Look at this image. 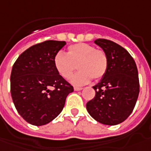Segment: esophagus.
I'll use <instances>...</instances> for the list:
<instances>
[{
  "instance_id": "obj_1",
  "label": "esophagus",
  "mask_w": 151,
  "mask_h": 151,
  "mask_svg": "<svg viewBox=\"0 0 151 151\" xmlns=\"http://www.w3.org/2000/svg\"><path fill=\"white\" fill-rule=\"evenodd\" d=\"M74 89H75V90H76V91H78V90H81V89H83V88H82V87H77V86H75V87H74Z\"/></svg>"
}]
</instances>
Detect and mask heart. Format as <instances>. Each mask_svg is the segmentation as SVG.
<instances>
[{
  "label": "heart",
  "mask_w": 151,
  "mask_h": 151,
  "mask_svg": "<svg viewBox=\"0 0 151 151\" xmlns=\"http://www.w3.org/2000/svg\"><path fill=\"white\" fill-rule=\"evenodd\" d=\"M53 64L58 73L64 79L71 76L77 65L80 70L71 77V82L81 86L92 78L98 81L104 77L109 67V58L104 50L80 42L69 46L66 54L58 52L53 58Z\"/></svg>",
  "instance_id": "obj_1"
}]
</instances>
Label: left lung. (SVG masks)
Here are the masks:
<instances>
[{"label": "left lung", "instance_id": "8db88e82", "mask_svg": "<svg viewBox=\"0 0 151 151\" xmlns=\"http://www.w3.org/2000/svg\"><path fill=\"white\" fill-rule=\"evenodd\" d=\"M94 42L104 50L109 67L99 83L93 86L95 96L86 104L90 116L105 125H117L132 113L140 92L136 62L122 46L98 38Z\"/></svg>", "mask_w": 151, "mask_h": 151}]
</instances>
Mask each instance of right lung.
Here are the masks:
<instances>
[{
	"label": "right lung",
	"mask_w": 151,
	"mask_h": 151,
	"mask_svg": "<svg viewBox=\"0 0 151 151\" xmlns=\"http://www.w3.org/2000/svg\"><path fill=\"white\" fill-rule=\"evenodd\" d=\"M65 41L47 40L19 55L10 74V93L15 109L27 122L45 125L62 111L73 86L55 69L53 58Z\"/></svg>",
	"instance_id": "add662e5"
}]
</instances>
